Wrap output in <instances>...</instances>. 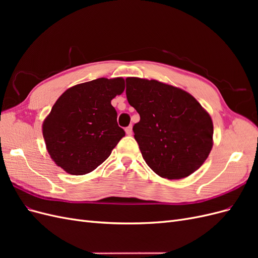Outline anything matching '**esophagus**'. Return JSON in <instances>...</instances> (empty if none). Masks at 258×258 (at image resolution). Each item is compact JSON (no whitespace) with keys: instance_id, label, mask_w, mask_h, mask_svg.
Here are the masks:
<instances>
[{"instance_id":"esophagus-1","label":"esophagus","mask_w":258,"mask_h":258,"mask_svg":"<svg viewBox=\"0 0 258 258\" xmlns=\"http://www.w3.org/2000/svg\"><path fill=\"white\" fill-rule=\"evenodd\" d=\"M124 130H126V134H127L128 136H131V135H132V126L127 127Z\"/></svg>"}]
</instances>
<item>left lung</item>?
<instances>
[{
  "mask_svg": "<svg viewBox=\"0 0 258 258\" xmlns=\"http://www.w3.org/2000/svg\"><path fill=\"white\" fill-rule=\"evenodd\" d=\"M126 95L140 115L135 139L143 159L168 179L190 175L213 145V122L188 92L155 80L126 79Z\"/></svg>",
  "mask_w": 258,
  "mask_h": 258,
  "instance_id": "obj_1",
  "label": "left lung"
}]
</instances>
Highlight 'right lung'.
<instances>
[{"label":"right lung","mask_w":258,"mask_h":258,"mask_svg":"<svg viewBox=\"0 0 258 258\" xmlns=\"http://www.w3.org/2000/svg\"><path fill=\"white\" fill-rule=\"evenodd\" d=\"M123 90L121 77H102L62 93L43 123L46 148L57 166L70 174L83 175L111 155L124 137L111 101Z\"/></svg>","instance_id":"obj_1"}]
</instances>
